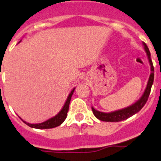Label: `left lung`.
<instances>
[{
    "label": "left lung",
    "mask_w": 161,
    "mask_h": 161,
    "mask_svg": "<svg viewBox=\"0 0 161 161\" xmlns=\"http://www.w3.org/2000/svg\"><path fill=\"white\" fill-rule=\"evenodd\" d=\"M143 45H144L145 51H146L147 54L148 59H149V62H150L151 65V69H152V73H151V75L149 77V80H148L147 85L144 93H143L142 97L140 98V100L139 101H137L133 105L125 108H123V109L118 110V111L109 113V114H105V113L99 112L95 109L94 108L92 107V112H93V114L95 115V117L99 120H100V121H114H114H123V120L127 119V118H129L131 116L135 115L138 112L140 111L142 109V108L145 105V104L147 101L149 95H150L151 89H152V83H153V81H154V66H153L152 61L151 59V53L149 49H148V47L145 43H143Z\"/></svg>",
    "instance_id": "8db88e82"
}]
</instances>
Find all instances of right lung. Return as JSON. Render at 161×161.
<instances>
[{
  "label": "right lung",
  "mask_w": 161,
  "mask_h": 161,
  "mask_svg": "<svg viewBox=\"0 0 161 161\" xmlns=\"http://www.w3.org/2000/svg\"><path fill=\"white\" fill-rule=\"evenodd\" d=\"M75 89V88L73 89L72 92H70V94L69 95V96L67 98L66 102H65V105L62 108V109H61L59 114H57V115H56L55 117H52V118L48 119L47 121H44V122L39 123V124H30V123L26 122V121H24L22 120L23 122H24L25 124H26L27 125H29L30 127L36 128V129H51V128H54V127H57L58 126V125H61V124H62L67 117V113L69 111V103H70L71 96H72L73 93H74Z\"/></svg>",
  "instance_id": "right-lung-1"
}]
</instances>
